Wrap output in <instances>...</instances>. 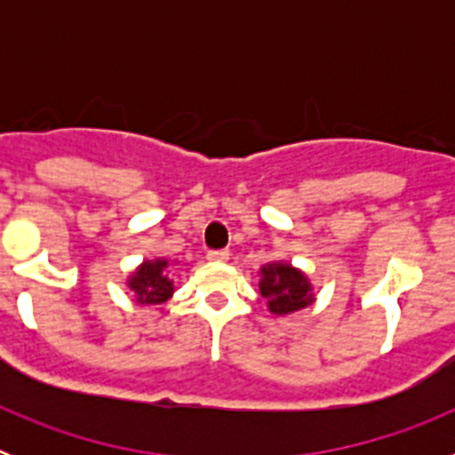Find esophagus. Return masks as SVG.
<instances>
[{"label": "esophagus", "mask_w": 455, "mask_h": 455, "mask_svg": "<svg viewBox=\"0 0 455 455\" xmlns=\"http://www.w3.org/2000/svg\"><path fill=\"white\" fill-rule=\"evenodd\" d=\"M207 259H212V262H228V259H230V251H225V248H219V251H209Z\"/></svg>", "instance_id": "obj_1"}]
</instances>
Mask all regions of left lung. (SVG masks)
Listing matches in <instances>:
<instances>
[{
    "label": "left lung",
    "mask_w": 455,
    "mask_h": 455,
    "mask_svg": "<svg viewBox=\"0 0 455 455\" xmlns=\"http://www.w3.org/2000/svg\"><path fill=\"white\" fill-rule=\"evenodd\" d=\"M259 291L273 315H291L312 303L307 277L289 264H268L262 268Z\"/></svg>",
    "instance_id": "8db88e82"
}]
</instances>
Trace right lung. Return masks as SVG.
I'll return each mask as SVG.
<instances>
[{"instance_id":"obj_1","label":"right lung","mask_w":455,"mask_h":455,"mask_svg":"<svg viewBox=\"0 0 455 455\" xmlns=\"http://www.w3.org/2000/svg\"><path fill=\"white\" fill-rule=\"evenodd\" d=\"M166 259H156V262H146L139 271L132 275L130 287L134 289L136 300L143 305H159L166 303L172 293V283L168 280Z\"/></svg>"}]
</instances>
